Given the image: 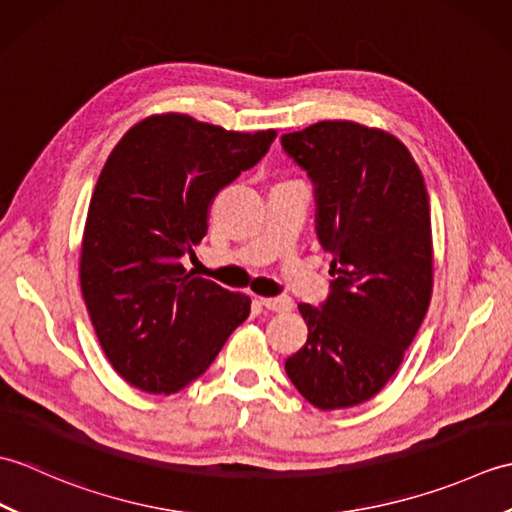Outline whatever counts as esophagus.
Returning a JSON list of instances; mask_svg holds the SVG:
<instances>
[{"mask_svg":"<svg viewBox=\"0 0 512 512\" xmlns=\"http://www.w3.org/2000/svg\"><path fill=\"white\" fill-rule=\"evenodd\" d=\"M259 301H262L264 308L273 310V312H290L292 308H295V301H292L290 297H264Z\"/></svg>","mask_w":512,"mask_h":512,"instance_id":"obj_1","label":"esophagus"}]
</instances>
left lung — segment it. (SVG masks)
I'll use <instances>...</instances> for the list:
<instances>
[{
	"label": "left lung",
	"mask_w": 512,
	"mask_h": 512,
	"mask_svg": "<svg viewBox=\"0 0 512 512\" xmlns=\"http://www.w3.org/2000/svg\"><path fill=\"white\" fill-rule=\"evenodd\" d=\"M281 147L314 182L317 235L332 255L328 299L299 303L308 341L286 374L314 407L347 409L387 385L427 314L429 193L409 149L383 129L321 121Z\"/></svg>",
	"instance_id": "8db88e82"
}]
</instances>
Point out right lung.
I'll return each instance as SVG.
<instances>
[{
    "label": "right lung",
    "mask_w": 512,
    "mask_h": 512,
    "mask_svg": "<svg viewBox=\"0 0 512 512\" xmlns=\"http://www.w3.org/2000/svg\"><path fill=\"white\" fill-rule=\"evenodd\" d=\"M277 136L156 114L118 140L96 182L81 242V292L116 374L147 394L202 376L250 314V299L187 270L213 198Z\"/></svg>",
    "instance_id": "1"
}]
</instances>
